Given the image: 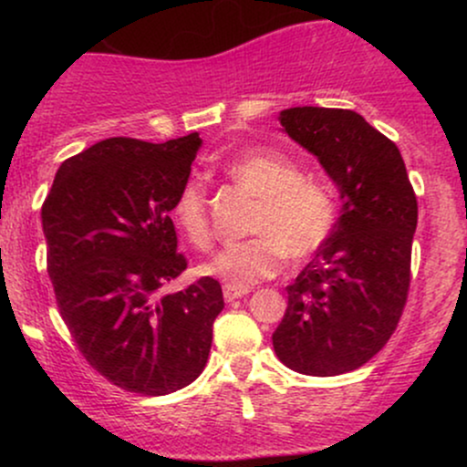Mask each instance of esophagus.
<instances>
[{
    "label": "esophagus",
    "instance_id": "esophagus-1",
    "mask_svg": "<svg viewBox=\"0 0 467 467\" xmlns=\"http://www.w3.org/2000/svg\"><path fill=\"white\" fill-rule=\"evenodd\" d=\"M250 289L248 287H234V285H223V298H226V303H234L237 298L245 296Z\"/></svg>",
    "mask_w": 467,
    "mask_h": 467
}]
</instances>
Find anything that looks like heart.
<instances>
[{
	"instance_id": "obj_1",
	"label": "heart",
	"mask_w": 467,
	"mask_h": 467,
	"mask_svg": "<svg viewBox=\"0 0 467 467\" xmlns=\"http://www.w3.org/2000/svg\"><path fill=\"white\" fill-rule=\"evenodd\" d=\"M223 171L259 195L250 219L252 237L217 252L203 272L226 285L250 287L275 276L289 254L301 261L329 241L337 222V203L329 184L303 178L301 169L276 151H244ZM171 219L197 250L213 245V226L203 186L189 180L171 203Z\"/></svg>"
}]
</instances>
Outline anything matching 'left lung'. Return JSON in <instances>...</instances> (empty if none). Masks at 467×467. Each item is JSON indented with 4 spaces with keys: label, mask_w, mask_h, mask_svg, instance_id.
Returning <instances> with one entry per match:
<instances>
[{
    "label": "left lung",
    "mask_w": 467,
    "mask_h": 467,
    "mask_svg": "<svg viewBox=\"0 0 467 467\" xmlns=\"http://www.w3.org/2000/svg\"><path fill=\"white\" fill-rule=\"evenodd\" d=\"M281 125L320 160L342 211L329 241L285 287L272 345L292 371H356L387 345L409 301L415 191L395 142L356 111L292 107Z\"/></svg>",
    "instance_id": "8db88e82"
}]
</instances>
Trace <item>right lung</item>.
I'll list each match as a JSON object with an SVG mask.
<instances>
[{"label": "right lung", "mask_w": 467, "mask_h": 467, "mask_svg": "<svg viewBox=\"0 0 467 467\" xmlns=\"http://www.w3.org/2000/svg\"><path fill=\"white\" fill-rule=\"evenodd\" d=\"M200 144L107 138L58 166L41 206L63 323L89 367L131 393L189 387L223 309L211 276L164 294L189 265L169 213Z\"/></svg>", "instance_id": "add662e5"}]
</instances>
